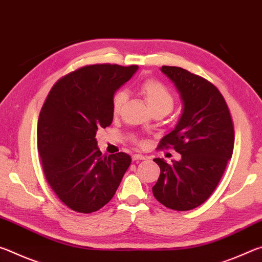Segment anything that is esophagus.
<instances>
[{"instance_id": "34e87169", "label": "esophagus", "mask_w": 262, "mask_h": 262, "mask_svg": "<svg viewBox=\"0 0 262 262\" xmlns=\"http://www.w3.org/2000/svg\"><path fill=\"white\" fill-rule=\"evenodd\" d=\"M132 159H133V161L137 162V161H144V159H147V157L143 156V155H139V154H136V155H133V156H132Z\"/></svg>"}]
</instances>
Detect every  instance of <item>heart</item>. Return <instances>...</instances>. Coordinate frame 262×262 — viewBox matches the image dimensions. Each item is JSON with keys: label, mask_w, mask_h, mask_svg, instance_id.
I'll return each mask as SVG.
<instances>
[{"label": "heart", "mask_w": 262, "mask_h": 262, "mask_svg": "<svg viewBox=\"0 0 262 262\" xmlns=\"http://www.w3.org/2000/svg\"><path fill=\"white\" fill-rule=\"evenodd\" d=\"M140 95L143 97L145 103L148 104L150 110L154 112H163L167 114L173 108L174 96L162 82L154 78H147L142 81L137 86ZM127 96L125 92H115L112 99V112L118 115L121 112L123 104L126 103ZM135 143L139 145H144V141L134 139Z\"/></svg>", "instance_id": "b5f03b06"}]
</instances>
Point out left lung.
<instances>
[{
    "mask_svg": "<svg viewBox=\"0 0 262 262\" xmlns=\"http://www.w3.org/2000/svg\"><path fill=\"white\" fill-rule=\"evenodd\" d=\"M183 100V114L158 148H173L180 161L154 162L161 174L154 196L167 208L185 211L201 206L219 185L232 156L234 130L227 103L214 84L180 67L163 66Z\"/></svg>",
    "mask_w": 262,
    "mask_h": 262,
    "instance_id": "obj_1",
    "label": "left lung"
}]
</instances>
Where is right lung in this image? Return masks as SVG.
I'll return each mask as SVG.
<instances>
[{"mask_svg":"<svg viewBox=\"0 0 262 262\" xmlns=\"http://www.w3.org/2000/svg\"><path fill=\"white\" fill-rule=\"evenodd\" d=\"M137 66H85L60 78L38 119L37 143L47 183L57 198L77 212L99 210L114 196L132 158L125 152L103 156L98 128L113 121L115 91Z\"/></svg>","mask_w":262,"mask_h":262,"instance_id":"right-lung-1","label":"right lung"}]
</instances>
